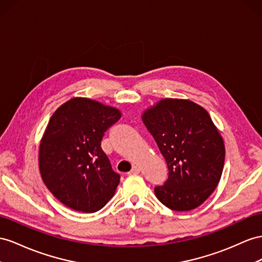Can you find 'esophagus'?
<instances>
[{
	"label": "esophagus",
	"mask_w": 262,
	"mask_h": 262,
	"mask_svg": "<svg viewBox=\"0 0 262 262\" xmlns=\"http://www.w3.org/2000/svg\"><path fill=\"white\" fill-rule=\"evenodd\" d=\"M139 171H140V167L138 166H133V168L130 170L132 173H139Z\"/></svg>",
	"instance_id": "34e87169"
}]
</instances>
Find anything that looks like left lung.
Masks as SVG:
<instances>
[{"instance_id":"obj_1","label":"left lung","mask_w":262,"mask_h":262,"mask_svg":"<svg viewBox=\"0 0 262 262\" xmlns=\"http://www.w3.org/2000/svg\"><path fill=\"white\" fill-rule=\"evenodd\" d=\"M142 119L169 170L156 197L171 210L195 209L216 189L225 164L224 139L209 114L189 99L165 98Z\"/></svg>"}]
</instances>
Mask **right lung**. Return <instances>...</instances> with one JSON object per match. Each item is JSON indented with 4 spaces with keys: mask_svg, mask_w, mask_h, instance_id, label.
<instances>
[{
    "mask_svg": "<svg viewBox=\"0 0 262 262\" xmlns=\"http://www.w3.org/2000/svg\"><path fill=\"white\" fill-rule=\"evenodd\" d=\"M120 117L115 107L85 97L67 100L52 115L39 144V172L66 207L95 212L114 196L120 176L100 143Z\"/></svg>",
    "mask_w": 262,
    "mask_h": 262,
    "instance_id": "obj_1",
    "label": "right lung"
}]
</instances>
